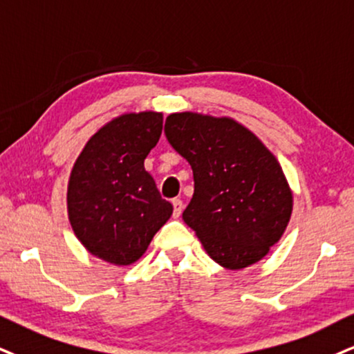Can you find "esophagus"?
Masks as SVG:
<instances>
[{
	"label": "esophagus",
	"mask_w": 354,
	"mask_h": 354,
	"mask_svg": "<svg viewBox=\"0 0 354 354\" xmlns=\"http://www.w3.org/2000/svg\"><path fill=\"white\" fill-rule=\"evenodd\" d=\"M172 207H174V218H178L182 215V210H184V203H182V200H172Z\"/></svg>",
	"instance_id": "obj_1"
}]
</instances>
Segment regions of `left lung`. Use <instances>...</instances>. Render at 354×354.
I'll list each match as a JSON object with an SVG mask.
<instances>
[{
	"label": "left lung",
	"instance_id": "8db88e82",
	"mask_svg": "<svg viewBox=\"0 0 354 354\" xmlns=\"http://www.w3.org/2000/svg\"><path fill=\"white\" fill-rule=\"evenodd\" d=\"M170 146L194 170L184 221L207 254L230 270L259 263L290 221L294 197L276 156L230 116L170 113Z\"/></svg>",
	"mask_w": 354,
	"mask_h": 354
}]
</instances>
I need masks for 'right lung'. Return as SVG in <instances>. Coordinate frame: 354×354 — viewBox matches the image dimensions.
<instances>
[{"label":"right lung","instance_id":"right-lung-1","mask_svg":"<svg viewBox=\"0 0 354 354\" xmlns=\"http://www.w3.org/2000/svg\"><path fill=\"white\" fill-rule=\"evenodd\" d=\"M162 133V113H123L86 141L67 187L68 221L90 254L131 266L172 215L144 159Z\"/></svg>","mask_w":354,"mask_h":354}]
</instances>
